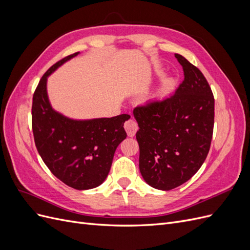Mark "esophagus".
Here are the masks:
<instances>
[{
	"mask_svg": "<svg viewBox=\"0 0 250 250\" xmlns=\"http://www.w3.org/2000/svg\"><path fill=\"white\" fill-rule=\"evenodd\" d=\"M124 128H125V130L127 132L128 137L132 138V137H134L135 133H137V131L139 129V126H138V123L135 122L134 120L131 119V120L126 121L125 125H124Z\"/></svg>",
	"mask_w": 250,
	"mask_h": 250,
	"instance_id": "obj_1",
	"label": "esophagus"
}]
</instances>
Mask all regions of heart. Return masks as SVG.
<instances>
[{
  "label": "heart",
  "mask_w": 250,
  "mask_h": 250,
  "mask_svg": "<svg viewBox=\"0 0 250 250\" xmlns=\"http://www.w3.org/2000/svg\"><path fill=\"white\" fill-rule=\"evenodd\" d=\"M174 86H175V79L174 78L166 79L162 83L161 86L156 89V92L154 93L153 97L157 98V99H163V98L167 97L172 92Z\"/></svg>",
  "instance_id": "b5f03b06"
}]
</instances>
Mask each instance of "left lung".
Returning <instances> with one entry per match:
<instances>
[{"mask_svg": "<svg viewBox=\"0 0 250 250\" xmlns=\"http://www.w3.org/2000/svg\"><path fill=\"white\" fill-rule=\"evenodd\" d=\"M175 57L185 75L175 94L133 109L140 127L141 174L163 191L185 184L200 169L214 130L215 100L208 82L184 56Z\"/></svg>", "mask_w": 250, "mask_h": 250, "instance_id": "1", "label": "left lung"}]
</instances>
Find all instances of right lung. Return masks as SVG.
I'll use <instances>...</instances> for the list:
<instances>
[{
	"mask_svg": "<svg viewBox=\"0 0 250 250\" xmlns=\"http://www.w3.org/2000/svg\"><path fill=\"white\" fill-rule=\"evenodd\" d=\"M79 52L53 64L43 74L32 102V130L37 151L49 170L76 190H89L107 177L119 144L126 139L129 115L92 120H73L52 108L47 79L58 66Z\"/></svg>",
	"mask_w": 250,
	"mask_h": 250,
	"instance_id": "1",
	"label": "right lung"
}]
</instances>
